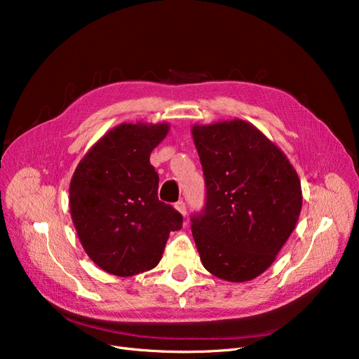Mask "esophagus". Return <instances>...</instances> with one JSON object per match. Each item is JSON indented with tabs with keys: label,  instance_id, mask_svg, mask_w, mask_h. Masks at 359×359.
<instances>
[{
	"label": "esophagus",
	"instance_id": "esophagus-1",
	"mask_svg": "<svg viewBox=\"0 0 359 359\" xmlns=\"http://www.w3.org/2000/svg\"><path fill=\"white\" fill-rule=\"evenodd\" d=\"M175 210H177L178 212H181L182 215H186V214H187V205H186V202L178 201V202L175 203Z\"/></svg>",
	"mask_w": 359,
	"mask_h": 359
}]
</instances>
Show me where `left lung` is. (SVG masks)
Returning a JSON list of instances; mask_svg holds the SVG:
<instances>
[{
  "label": "left lung",
  "instance_id": "8db88e82",
  "mask_svg": "<svg viewBox=\"0 0 359 359\" xmlns=\"http://www.w3.org/2000/svg\"><path fill=\"white\" fill-rule=\"evenodd\" d=\"M206 202L191 217L201 260L241 283L266 271L295 229L302 206L297 170L276 144L243 119L193 126Z\"/></svg>",
  "mask_w": 359,
  "mask_h": 359
}]
</instances>
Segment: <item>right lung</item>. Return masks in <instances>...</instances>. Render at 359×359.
Returning <instances> with one entry per match:
<instances>
[{"instance_id":"add662e5","label":"right lung","mask_w":359,"mask_h":359,"mask_svg":"<svg viewBox=\"0 0 359 359\" xmlns=\"http://www.w3.org/2000/svg\"><path fill=\"white\" fill-rule=\"evenodd\" d=\"M169 124H119L91 147L70 182V214L86 255L103 271L130 277L153 269L182 215L158 201L149 163Z\"/></svg>"}]
</instances>
